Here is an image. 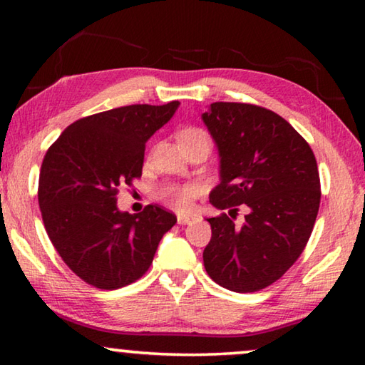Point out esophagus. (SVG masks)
I'll list each match as a JSON object with an SVG mask.
<instances>
[{
	"instance_id": "esophagus-1",
	"label": "esophagus",
	"mask_w": 365,
	"mask_h": 365,
	"mask_svg": "<svg viewBox=\"0 0 365 365\" xmlns=\"http://www.w3.org/2000/svg\"><path fill=\"white\" fill-rule=\"evenodd\" d=\"M195 220H196V217L191 214H178L177 215V222L180 225H190V224H193Z\"/></svg>"
}]
</instances>
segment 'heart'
<instances>
[{
  "label": "heart",
  "mask_w": 365,
  "mask_h": 365,
  "mask_svg": "<svg viewBox=\"0 0 365 365\" xmlns=\"http://www.w3.org/2000/svg\"><path fill=\"white\" fill-rule=\"evenodd\" d=\"M197 137H207V135H206V132H202L201 128L190 127L178 133V141L197 138ZM159 195L163 200L169 201L170 205H174L178 209H188L197 195V187L195 183L168 185V187H164L163 190H160Z\"/></svg>",
  "instance_id": "heart-1"
}]
</instances>
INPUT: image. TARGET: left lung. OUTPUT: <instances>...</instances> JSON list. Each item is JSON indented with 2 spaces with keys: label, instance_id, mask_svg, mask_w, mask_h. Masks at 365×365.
Instances as JSON below:
<instances>
[{
  "label": "left lung",
  "instance_id": "left-lung-1",
  "mask_svg": "<svg viewBox=\"0 0 365 365\" xmlns=\"http://www.w3.org/2000/svg\"><path fill=\"white\" fill-rule=\"evenodd\" d=\"M202 120L220 154V183L209 201L230 209L207 219V275L230 292L255 293L298 261L320 205L317 160L307 141L277 113L248 103H212ZM250 214L238 227L231 212Z\"/></svg>",
  "mask_w": 365,
  "mask_h": 365
}]
</instances>
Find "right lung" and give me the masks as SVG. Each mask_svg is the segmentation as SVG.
Instances as JSON below:
<instances>
[{
  "label": "right lung",
  "mask_w": 365,
  "mask_h": 365,
  "mask_svg": "<svg viewBox=\"0 0 365 365\" xmlns=\"http://www.w3.org/2000/svg\"><path fill=\"white\" fill-rule=\"evenodd\" d=\"M132 104L71 123L49 146L38 180V205L49 240L73 274L100 289L143 277L177 217L148 205L120 212L117 193L141 177L148 138L178 108Z\"/></svg>",
  "instance_id": "obj_1"
}]
</instances>
